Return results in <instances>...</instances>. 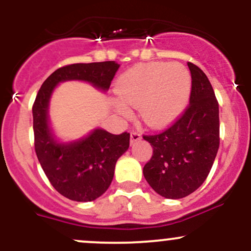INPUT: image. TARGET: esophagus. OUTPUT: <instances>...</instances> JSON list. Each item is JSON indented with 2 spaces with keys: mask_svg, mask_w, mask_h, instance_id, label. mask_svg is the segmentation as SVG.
I'll use <instances>...</instances> for the list:
<instances>
[{
  "mask_svg": "<svg viewBox=\"0 0 251 251\" xmlns=\"http://www.w3.org/2000/svg\"><path fill=\"white\" fill-rule=\"evenodd\" d=\"M140 139H142V134H140L139 132H137V131L131 132V144L138 142V140H140Z\"/></svg>",
  "mask_w": 251,
  "mask_h": 251,
  "instance_id": "1",
  "label": "esophagus"
}]
</instances>
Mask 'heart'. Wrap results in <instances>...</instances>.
<instances>
[{"label": "heart", "mask_w": 251, "mask_h": 251, "mask_svg": "<svg viewBox=\"0 0 251 251\" xmlns=\"http://www.w3.org/2000/svg\"><path fill=\"white\" fill-rule=\"evenodd\" d=\"M191 79L178 62L140 63L126 71L117 83L125 105L139 107L140 118L151 127H163L178 117L188 102ZM123 113L127 108L119 105Z\"/></svg>", "instance_id": "heart-1"}]
</instances>
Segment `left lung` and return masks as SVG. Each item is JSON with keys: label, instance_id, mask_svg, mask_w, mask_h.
I'll use <instances>...</instances> for the list:
<instances>
[{"label": "left lung", "instance_id": "8db88e82", "mask_svg": "<svg viewBox=\"0 0 251 251\" xmlns=\"http://www.w3.org/2000/svg\"><path fill=\"white\" fill-rule=\"evenodd\" d=\"M191 73L190 102L162 132L144 134L153 148L144 177L157 194L179 200L196 191L208 177L220 148V109L214 88L200 67Z\"/></svg>", "mask_w": 251, "mask_h": 251}]
</instances>
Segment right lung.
Returning <instances> with one entry per match:
<instances>
[{
	"mask_svg": "<svg viewBox=\"0 0 251 251\" xmlns=\"http://www.w3.org/2000/svg\"><path fill=\"white\" fill-rule=\"evenodd\" d=\"M118 68L114 61L63 66L45 80L36 94L33 128L37 159L53 188L68 200L92 201L108 189L118 158L129 146V133L112 134L98 128L79 142L56 143L47 120L50 94L57 83L66 80H85L106 91Z\"/></svg>",
	"mask_w": 251,
	"mask_h": 251,
	"instance_id": "obj_1",
	"label": "right lung"
}]
</instances>
